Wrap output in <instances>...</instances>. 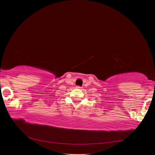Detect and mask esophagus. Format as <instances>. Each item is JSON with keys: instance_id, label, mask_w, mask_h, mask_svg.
<instances>
[{"instance_id": "esophagus-1", "label": "esophagus", "mask_w": 155, "mask_h": 155, "mask_svg": "<svg viewBox=\"0 0 155 155\" xmlns=\"http://www.w3.org/2000/svg\"><path fill=\"white\" fill-rule=\"evenodd\" d=\"M77 88H78V89H81V87H80V86H77Z\"/></svg>"}]
</instances>
